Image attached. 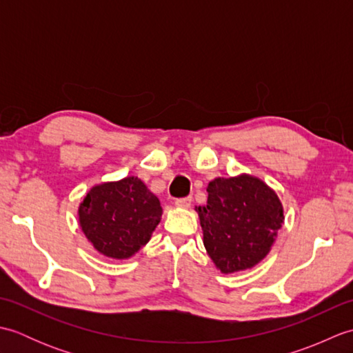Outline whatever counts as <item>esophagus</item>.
<instances>
[{
	"mask_svg": "<svg viewBox=\"0 0 353 353\" xmlns=\"http://www.w3.org/2000/svg\"><path fill=\"white\" fill-rule=\"evenodd\" d=\"M192 199L191 197H182V199H176V206L177 208H190Z\"/></svg>",
	"mask_w": 353,
	"mask_h": 353,
	"instance_id": "esophagus-1",
	"label": "esophagus"
}]
</instances>
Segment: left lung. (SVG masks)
I'll list each match as a JSON object with an SVG mask.
<instances>
[{"label": "left lung", "instance_id": "1", "mask_svg": "<svg viewBox=\"0 0 353 353\" xmlns=\"http://www.w3.org/2000/svg\"><path fill=\"white\" fill-rule=\"evenodd\" d=\"M208 203L199 206L203 244L221 273L252 268L267 256L283 223L276 192L258 177H219L208 185Z\"/></svg>", "mask_w": 353, "mask_h": 353}]
</instances>
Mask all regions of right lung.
I'll use <instances>...</instances> for the list:
<instances>
[{"label": "right lung", "instance_id": "add662e5", "mask_svg": "<svg viewBox=\"0 0 353 353\" xmlns=\"http://www.w3.org/2000/svg\"><path fill=\"white\" fill-rule=\"evenodd\" d=\"M161 215L159 199L134 176L94 186L79 208L86 238L114 259L130 258L145 245Z\"/></svg>", "mask_w": 353, "mask_h": 353}]
</instances>
